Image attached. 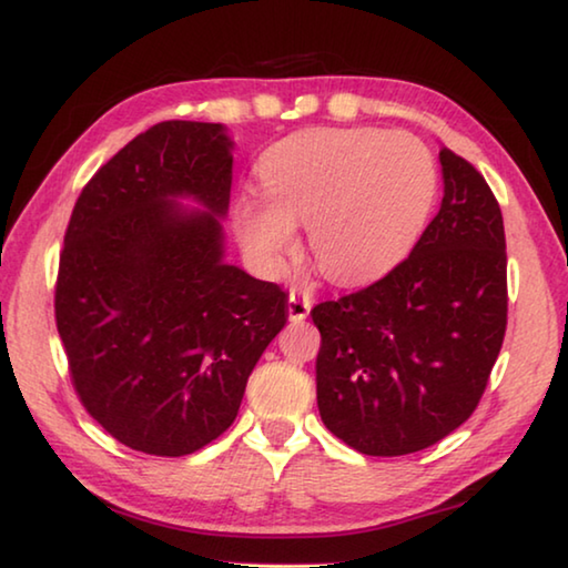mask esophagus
<instances>
[{
  "mask_svg": "<svg viewBox=\"0 0 568 568\" xmlns=\"http://www.w3.org/2000/svg\"><path fill=\"white\" fill-rule=\"evenodd\" d=\"M313 307V295L305 293V291H291V295H287V318L301 323L307 318V313H311Z\"/></svg>",
  "mask_w": 568,
  "mask_h": 568,
  "instance_id": "obj_1",
  "label": "esophagus"
}]
</instances>
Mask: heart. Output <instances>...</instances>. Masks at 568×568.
I'll return each mask as SVG.
<instances>
[{
	"label": "heart",
	"instance_id": "1",
	"mask_svg": "<svg viewBox=\"0 0 568 568\" xmlns=\"http://www.w3.org/2000/svg\"><path fill=\"white\" fill-rule=\"evenodd\" d=\"M267 203L243 200L237 235L257 263L275 267L311 227L318 265L353 283L388 271L420 235L436 197V162L410 134L303 130L261 158Z\"/></svg>",
	"mask_w": 568,
	"mask_h": 568
}]
</instances>
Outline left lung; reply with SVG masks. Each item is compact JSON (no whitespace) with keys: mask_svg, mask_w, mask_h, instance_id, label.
<instances>
[{"mask_svg":"<svg viewBox=\"0 0 568 568\" xmlns=\"http://www.w3.org/2000/svg\"><path fill=\"white\" fill-rule=\"evenodd\" d=\"M444 200L406 261L315 305L325 428L365 456H406L466 423L506 333V235L484 175L444 148Z\"/></svg>","mask_w":568,"mask_h":568,"instance_id":"8db88e82","label":"left lung"}]
</instances>
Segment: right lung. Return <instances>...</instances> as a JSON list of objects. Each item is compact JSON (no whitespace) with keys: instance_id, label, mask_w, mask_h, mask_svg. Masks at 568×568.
Segmentation results:
<instances>
[{"instance_id":"add662e5","label":"right lung","mask_w":568,"mask_h":568,"mask_svg":"<svg viewBox=\"0 0 568 568\" xmlns=\"http://www.w3.org/2000/svg\"><path fill=\"white\" fill-rule=\"evenodd\" d=\"M230 150L223 124H155L94 172L64 233L54 318L72 386L112 438L150 456L225 434L287 321L281 285L223 261Z\"/></svg>"}]
</instances>
